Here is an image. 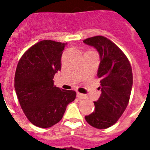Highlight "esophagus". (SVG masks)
Instances as JSON below:
<instances>
[{
    "label": "esophagus",
    "mask_w": 150,
    "mask_h": 150,
    "mask_svg": "<svg viewBox=\"0 0 150 150\" xmlns=\"http://www.w3.org/2000/svg\"><path fill=\"white\" fill-rule=\"evenodd\" d=\"M76 96H77V97H78L79 99H80V100H84V99L87 98V96H86L84 94H81V93H79V92H77Z\"/></svg>",
    "instance_id": "obj_1"
}]
</instances>
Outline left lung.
Segmentation results:
<instances>
[{"instance_id": "obj_1", "label": "left lung", "mask_w": 150, "mask_h": 150, "mask_svg": "<svg viewBox=\"0 0 150 150\" xmlns=\"http://www.w3.org/2000/svg\"><path fill=\"white\" fill-rule=\"evenodd\" d=\"M85 44L93 46L100 55L97 76L100 79L99 100L93 112L85 116L96 129H107L118 120L129 104L132 87V67L125 54L112 42L103 36L89 38Z\"/></svg>"}]
</instances>
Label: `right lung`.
Here are the masks:
<instances>
[{
    "mask_svg": "<svg viewBox=\"0 0 150 150\" xmlns=\"http://www.w3.org/2000/svg\"><path fill=\"white\" fill-rule=\"evenodd\" d=\"M66 43L44 40L30 47L18 62L14 88L22 110L33 125L50 128L59 122L76 93L54 86L61 70Z\"/></svg>",
    "mask_w": 150,
    "mask_h": 150,
    "instance_id": "1",
    "label": "right lung"
}]
</instances>
